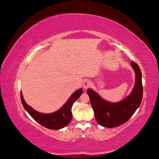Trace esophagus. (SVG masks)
Segmentation results:
<instances>
[{"mask_svg": "<svg viewBox=\"0 0 159 159\" xmlns=\"http://www.w3.org/2000/svg\"><path fill=\"white\" fill-rule=\"evenodd\" d=\"M91 85V81L88 80H86L85 81H84V82L83 84V88L84 89H88L89 87Z\"/></svg>", "mask_w": 159, "mask_h": 159, "instance_id": "esophagus-1", "label": "esophagus"}]
</instances>
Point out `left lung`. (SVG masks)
Returning a JSON list of instances; mask_svg holds the SVG:
<instances>
[{
	"label": "left lung",
	"mask_w": 159,
	"mask_h": 159,
	"mask_svg": "<svg viewBox=\"0 0 159 159\" xmlns=\"http://www.w3.org/2000/svg\"><path fill=\"white\" fill-rule=\"evenodd\" d=\"M135 72V84L131 93L118 103H109L103 99L95 91L88 89L91 107L97 122L103 127L113 128L126 123L140 106L143 98L142 74L139 66L131 63Z\"/></svg>",
	"instance_id": "8db88e82"
}]
</instances>
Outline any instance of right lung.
Returning <instances> with one entry per match:
<instances>
[{
  "label": "right lung",
  "instance_id": "right-lung-1",
  "mask_svg": "<svg viewBox=\"0 0 159 159\" xmlns=\"http://www.w3.org/2000/svg\"><path fill=\"white\" fill-rule=\"evenodd\" d=\"M82 92V88L77 90L71 95V97L68 100V102L64 104V106L56 112L49 114L40 113L36 111L34 109H33L25 102L22 93H20V98L23 107H25L26 111L30 115V116L36 122L46 128L52 130H57L66 127L71 121L72 118V105H73L75 101L80 98Z\"/></svg>",
  "mask_w": 159,
  "mask_h": 159
}]
</instances>
